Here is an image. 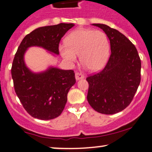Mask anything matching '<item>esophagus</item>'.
I'll return each mask as SVG.
<instances>
[{"label": "esophagus", "instance_id": "obj_1", "mask_svg": "<svg viewBox=\"0 0 152 152\" xmlns=\"http://www.w3.org/2000/svg\"><path fill=\"white\" fill-rule=\"evenodd\" d=\"M75 76H76V80H79L81 79H84V75L81 74V73H79V72H76V73H75Z\"/></svg>", "mask_w": 152, "mask_h": 152}]
</instances>
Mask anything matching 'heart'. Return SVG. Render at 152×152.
<instances>
[{"instance_id":"obj_1","label":"heart","mask_w":152,"mask_h":152,"mask_svg":"<svg viewBox=\"0 0 152 152\" xmlns=\"http://www.w3.org/2000/svg\"><path fill=\"white\" fill-rule=\"evenodd\" d=\"M62 57L70 63L80 56V61L91 71H99L105 66L110 55V42L103 31L79 29L66 38V45L59 46Z\"/></svg>"}]
</instances>
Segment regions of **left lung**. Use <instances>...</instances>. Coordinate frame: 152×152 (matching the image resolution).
<instances>
[{
  "label": "left lung",
  "instance_id": "1",
  "mask_svg": "<svg viewBox=\"0 0 152 152\" xmlns=\"http://www.w3.org/2000/svg\"><path fill=\"white\" fill-rule=\"evenodd\" d=\"M105 32L111 54L105 67L89 76L87 100L102 114L113 115L129 105L141 82V59L134 45L118 30L93 24Z\"/></svg>",
  "mask_w": 152,
  "mask_h": 152
}]
</instances>
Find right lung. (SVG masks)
I'll list each match as a JSON object with an SVG mask.
<instances>
[{"mask_svg": "<svg viewBox=\"0 0 152 152\" xmlns=\"http://www.w3.org/2000/svg\"><path fill=\"white\" fill-rule=\"evenodd\" d=\"M73 26L61 23L37 28L24 37L15 54L11 67L14 89L24 108L33 118L51 120L59 116L76 79L73 70L50 67L44 72H31L25 65V52L28 48L38 46L58 55L61 38Z\"/></svg>", "mask_w": 152, "mask_h": 152, "instance_id": "add662e5", "label": "right lung"}]
</instances>
